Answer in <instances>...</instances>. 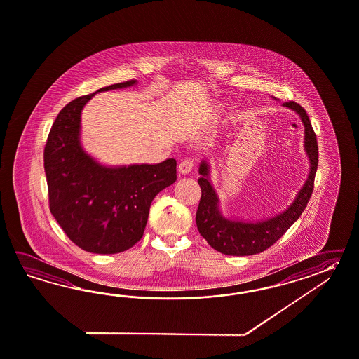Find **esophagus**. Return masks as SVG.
Returning a JSON list of instances; mask_svg holds the SVG:
<instances>
[{
	"label": "esophagus",
	"mask_w": 359,
	"mask_h": 359,
	"mask_svg": "<svg viewBox=\"0 0 359 359\" xmlns=\"http://www.w3.org/2000/svg\"><path fill=\"white\" fill-rule=\"evenodd\" d=\"M194 165L195 164H194L193 158H184V160H182V163L180 164V166H178V170L182 175H187V173H190L193 170Z\"/></svg>",
	"instance_id": "obj_1"
}]
</instances>
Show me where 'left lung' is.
<instances>
[{
    "instance_id": "obj_1",
    "label": "left lung",
    "mask_w": 359,
    "mask_h": 359,
    "mask_svg": "<svg viewBox=\"0 0 359 359\" xmlns=\"http://www.w3.org/2000/svg\"><path fill=\"white\" fill-rule=\"evenodd\" d=\"M283 105L298 113L304 122V149L310 158L307 181L287 210L271 219L257 222L225 219L219 210V196L210 181V165L203 160L199 166V175L202 177L198 180V184L202 189V196L196 211V226L203 238L221 254L248 257L271 248L299 219L311 198L319 156L316 135L307 113L299 104L287 102Z\"/></svg>"
}]
</instances>
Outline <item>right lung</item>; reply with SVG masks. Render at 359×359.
<instances>
[{
    "label": "right lung",
    "mask_w": 359,
    "mask_h": 359,
    "mask_svg": "<svg viewBox=\"0 0 359 359\" xmlns=\"http://www.w3.org/2000/svg\"><path fill=\"white\" fill-rule=\"evenodd\" d=\"M111 84L96 93L125 88ZM81 96L58 113L44 148L49 208L65 234L93 254H117L143 237L154 198L177 180V161L107 168L81 144V113L95 93Z\"/></svg>",
    "instance_id": "obj_1"
}]
</instances>
